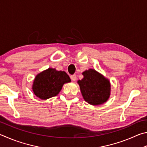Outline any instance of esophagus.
<instances>
[{
	"label": "esophagus",
	"mask_w": 147,
	"mask_h": 147,
	"mask_svg": "<svg viewBox=\"0 0 147 147\" xmlns=\"http://www.w3.org/2000/svg\"><path fill=\"white\" fill-rule=\"evenodd\" d=\"M70 79H71V80L72 81H75L76 79H77V76H76V75H75V74H74V75H71V76H70Z\"/></svg>",
	"instance_id": "1"
}]
</instances>
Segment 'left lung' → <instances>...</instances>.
<instances>
[{
	"label": "left lung",
	"instance_id": "1",
	"mask_svg": "<svg viewBox=\"0 0 147 147\" xmlns=\"http://www.w3.org/2000/svg\"><path fill=\"white\" fill-rule=\"evenodd\" d=\"M83 75L84 78L78 83L84 99L92 105L106 102L110 93V81L94 69L84 71Z\"/></svg>",
	"mask_w": 147,
	"mask_h": 147
}]
</instances>
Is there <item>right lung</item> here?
<instances>
[{
	"label": "right lung",
	"mask_w": 147,
	"mask_h": 147,
	"mask_svg": "<svg viewBox=\"0 0 147 147\" xmlns=\"http://www.w3.org/2000/svg\"><path fill=\"white\" fill-rule=\"evenodd\" d=\"M70 81L65 71L48 68L35 77L32 89L36 96L41 99H47L56 96L63 84Z\"/></svg>",
	"instance_id": "right-lung-1"
}]
</instances>
